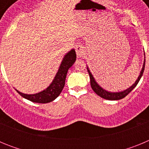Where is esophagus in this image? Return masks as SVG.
<instances>
[{
	"mask_svg": "<svg viewBox=\"0 0 149 149\" xmlns=\"http://www.w3.org/2000/svg\"><path fill=\"white\" fill-rule=\"evenodd\" d=\"M76 54H77V57H81L84 55V52H85V47L83 45H78L76 46Z\"/></svg>",
	"mask_w": 149,
	"mask_h": 149,
	"instance_id": "esophagus-1",
	"label": "esophagus"
}]
</instances>
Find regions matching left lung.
<instances>
[{
  "instance_id": "8db88e82",
  "label": "left lung",
  "mask_w": 149,
  "mask_h": 149,
  "mask_svg": "<svg viewBox=\"0 0 149 149\" xmlns=\"http://www.w3.org/2000/svg\"><path fill=\"white\" fill-rule=\"evenodd\" d=\"M145 63H146V60H144V63H143V68H142V71L140 72V74L139 76L138 77V79L136 80V81L135 82V84H134L132 86H131L130 88H128L126 90L123 91V92H121V93H109L107 91L104 90L103 89L101 86L98 85L97 83L95 82V81L94 77H93V74H91L90 71L89 70V68H87V71L89 72V77H90V84H91V87L92 89H93L95 93H96L97 95L101 97V98H104V99L107 100H111V101H114V100H120L124 98L125 97L126 95L129 94V93H131V91L134 89V88L136 87V86L137 85V84L139 83V80L141 78V77L143 76V72H144V68H145Z\"/></svg>"
}]
</instances>
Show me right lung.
I'll list each match as a JSON object with an SVG mask.
<instances>
[{
  "instance_id": "obj_1",
  "label": "right lung",
  "mask_w": 149,
  "mask_h": 149,
  "mask_svg": "<svg viewBox=\"0 0 149 149\" xmlns=\"http://www.w3.org/2000/svg\"><path fill=\"white\" fill-rule=\"evenodd\" d=\"M75 60V51L72 49L64 56L60 68H59L58 72L56 73V75L55 76L53 82L51 83V85L47 89H45L42 92L34 95H27L20 93L18 90L16 91L23 98L30 101H33V102H36V103L45 104L54 101L61 93L63 87L65 86V77H66L68 68L72 66Z\"/></svg>"
}]
</instances>
